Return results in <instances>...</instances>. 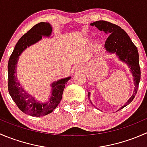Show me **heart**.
I'll use <instances>...</instances> for the list:
<instances>
[{"label":"heart","mask_w":147,"mask_h":147,"mask_svg":"<svg viewBox=\"0 0 147 147\" xmlns=\"http://www.w3.org/2000/svg\"><path fill=\"white\" fill-rule=\"evenodd\" d=\"M91 39H92V37H88V38H87V40H90Z\"/></svg>","instance_id":"b5f03b06"}]
</instances>
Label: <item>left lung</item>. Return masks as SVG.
<instances>
[{
	"instance_id": "1",
	"label": "left lung",
	"mask_w": 147,
	"mask_h": 147,
	"mask_svg": "<svg viewBox=\"0 0 147 147\" xmlns=\"http://www.w3.org/2000/svg\"><path fill=\"white\" fill-rule=\"evenodd\" d=\"M90 26H95L100 31H103L105 34L109 35L105 44L106 52L109 54L116 55L119 60L127 65L129 67L130 72L132 74L133 80L135 86L134 92L125 105L119 109H123L134 100L140 82L141 70L138 50L127 32L119 26L105 20L94 22L91 23ZM88 99L93 105L92 102L90 100V92H88Z\"/></svg>"
}]
</instances>
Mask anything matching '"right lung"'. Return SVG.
I'll return each instance as SVG.
<instances>
[{
  "label": "right lung",
  "mask_w": 147,
  "mask_h": 147,
  "mask_svg": "<svg viewBox=\"0 0 147 147\" xmlns=\"http://www.w3.org/2000/svg\"><path fill=\"white\" fill-rule=\"evenodd\" d=\"M52 32V26L47 22L34 26L18 41L8 60V87L10 97L22 112L32 117L45 116L51 113L61 101L65 84L71 78H62L52 83L50 95L43 102L38 101L34 96L28 94L18 80L16 74L19 56L27 47L40 40L42 37L50 38Z\"/></svg>",
  "instance_id": "1"
}]
</instances>
